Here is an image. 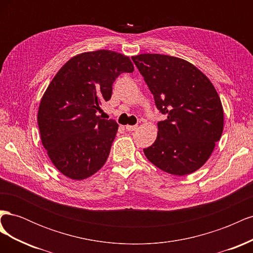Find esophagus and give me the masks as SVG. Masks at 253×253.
Returning a JSON list of instances; mask_svg holds the SVG:
<instances>
[{"label": "esophagus", "mask_w": 253, "mask_h": 253, "mask_svg": "<svg viewBox=\"0 0 253 253\" xmlns=\"http://www.w3.org/2000/svg\"><path fill=\"white\" fill-rule=\"evenodd\" d=\"M138 128V126H126V129L128 132H133L136 131V129Z\"/></svg>", "instance_id": "esophagus-1"}]
</instances>
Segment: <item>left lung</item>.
<instances>
[{"mask_svg": "<svg viewBox=\"0 0 253 253\" xmlns=\"http://www.w3.org/2000/svg\"><path fill=\"white\" fill-rule=\"evenodd\" d=\"M167 119L157 124L155 142L143 149L167 173L188 175L209 159L224 128V111L211 81L188 61L159 53L132 57Z\"/></svg>", "mask_w": 253, "mask_h": 253, "instance_id": "8db88e82", "label": "left lung"}]
</instances>
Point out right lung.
Wrapping results in <instances>:
<instances>
[{
	"label": "right lung",
	"instance_id": "right-lung-1",
	"mask_svg": "<svg viewBox=\"0 0 253 253\" xmlns=\"http://www.w3.org/2000/svg\"><path fill=\"white\" fill-rule=\"evenodd\" d=\"M133 72L128 57L101 49L73 57L49 83L38 125L51 163L68 178L85 179L105 164L118 125L97 113L111 99L118 76Z\"/></svg>",
	"mask_w": 253,
	"mask_h": 253
}]
</instances>
